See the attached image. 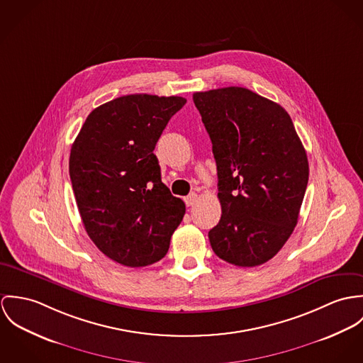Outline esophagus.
<instances>
[{
    "label": "esophagus",
    "mask_w": 363,
    "mask_h": 363,
    "mask_svg": "<svg viewBox=\"0 0 363 363\" xmlns=\"http://www.w3.org/2000/svg\"><path fill=\"white\" fill-rule=\"evenodd\" d=\"M196 201H198V194H195V192H192L191 195H188V196L185 198V203H186L188 207H189V206H194Z\"/></svg>",
    "instance_id": "esophagus-1"
}]
</instances>
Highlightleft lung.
Returning <instances> with one entry per match:
<instances>
[{"mask_svg":"<svg viewBox=\"0 0 363 363\" xmlns=\"http://www.w3.org/2000/svg\"><path fill=\"white\" fill-rule=\"evenodd\" d=\"M217 164L221 218L208 231L214 253L255 267L291 237L309 179L306 152L280 104L230 86L194 93Z\"/></svg>","mask_w":363,"mask_h":363,"instance_id":"obj_1","label":"left lung"}]
</instances>
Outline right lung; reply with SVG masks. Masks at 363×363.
<instances>
[{
    "label": "right lung",
    "instance_id": "add662e5",
    "mask_svg": "<svg viewBox=\"0 0 363 363\" xmlns=\"http://www.w3.org/2000/svg\"><path fill=\"white\" fill-rule=\"evenodd\" d=\"M186 99L128 94L94 108L69 156V177L84 230L111 260L143 267L159 262L185 214L162 182L153 153Z\"/></svg>",
    "mask_w": 363,
    "mask_h": 363
}]
</instances>
